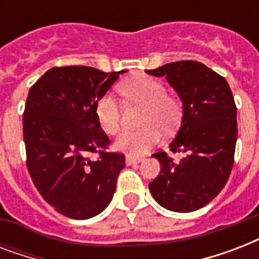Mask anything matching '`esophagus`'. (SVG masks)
I'll list each match as a JSON object with an SVG mask.
<instances>
[{
	"mask_svg": "<svg viewBox=\"0 0 259 259\" xmlns=\"http://www.w3.org/2000/svg\"><path fill=\"white\" fill-rule=\"evenodd\" d=\"M142 158L141 157H134V156H130L127 154L126 156V165H136L138 162H141Z\"/></svg>",
	"mask_w": 259,
	"mask_h": 259,
	"instance_id": "obj_1",
	"label": "esophagus"
}]
</instances>
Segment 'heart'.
<instances>
[{
    "instance_id": "obj_1",
    "label": "heart",
    "mask_w": 259,
    "mask_h": 259,
    "mask_svg": "<svg viewBox=\"0 0 259 259\" xmlns=\"http://www.w3.org/2000/svg\"><path fill=\"white\" fill-rule=\"evenodd\" d=\"M119 93L129 103L144 107L138 130H126L117 138L115 148L130 156H142L152 149L161 138L160 127L175 129L181 118V109L175 98L165 94V87L156 79L140 75L119 84ZM99 125L106 133L115 134L121 127V106L117 98L106 94L95 105Z\"/></svg>"
}]
</instances>
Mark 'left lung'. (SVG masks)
Returning <instances> with one entry per match:
<instances>
[{
    "label": "left lung",
    "mask_w": 259,
    "mask_h": 259,
    "mask_svg": "<svg viewBox=\"0 0 259 259\" xmlns=\"http://www.w3.org/2000/svg\"><path fill=\"white\" fill-rule=\"evenodd\" d=\"M146 74L166 79L183 103V118L172 152L185 156L173 162L154 153L161 169L149 184L154 200L175 212H192L218 196L229 180L237 144V107L229 83L203 63H168Z\"/></svg>",
    "instance_id": "1"
}]
</instances>
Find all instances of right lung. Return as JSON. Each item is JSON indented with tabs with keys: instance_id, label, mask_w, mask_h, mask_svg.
Returning a JSON list of instances; mask_svg holds the SVG:
<instances>
[{
	"instance_id": "1",
	"label": "right lung",
	"mask_w": 259,
	"mask_h": 259,
	"mask_svg": "<svg viewBox=\"0 0 259 259\" xmlns=\"http://www.w3.org/2000/svg\"><path fill=\"white\" fill-rule=\"evenodd\" d=\"M126 71L54 67L30 87L22 118L26 166L42 199L71 219H90L110 204L125 156L107 153L95 105ZM99 153V160L89 154Z\"/></svg>"
}]
</instances>
